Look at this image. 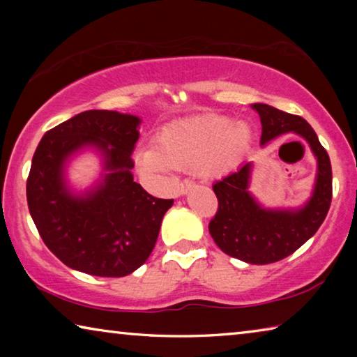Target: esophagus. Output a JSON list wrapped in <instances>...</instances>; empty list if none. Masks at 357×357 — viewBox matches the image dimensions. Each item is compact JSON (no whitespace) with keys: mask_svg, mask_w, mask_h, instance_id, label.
Wrapping results in <instances>:
<instances>
[{"mask_svg":"<svg viewBox=\"0 0 357 357\" xmlns=\"http://www.w3.org/2000/svg\"><path fill=\"white\" fill-rule=\"evenodd\" d=\"M193 187H195V183L190 179H184L183 183L179 185V195H185V193H189Z\"/></svg>","mask_w":357,"mask_h":357,"instance_id":"obj_1","label":"esophagus"}]
</instances>
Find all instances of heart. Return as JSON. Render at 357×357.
Returning <instances> with one entry per match:
<instances>
[{
  "mask_svg": "<svg viewBox=\"0 0 357 357\" xmlns=\"http://www.w3.org/2000/svg\"><path fill=\"white\" fill-rule=\"evenodd\" d=\"M250 143L252 129L245 121L206 113L165 124L157 134V146L138 148L135 160L151 178H167L176 168L220 178L241 164Z\"/></svg>",
  "mask_w": 357,
  "mask_h": 357,
  "instance_id": "1",
  "label": "heart"
}]
</instances>
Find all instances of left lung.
<instances>
[{
  "instance_id": "obj_1",
  "label": "left lung",
  "mask_w": 357,
  "mask_h": 357,
  "mask_svg": "<svg viewBox=\"0 0 357 357\" xmlns=\"http://www.w3.org/2000/svg\"><path fill=\"white\" fill-rule=\"evenodd\" d=\"M252 108L261 121V146L293 132L304 138L317 159L315 185L309 200L299 208H264L249 190L252 162H244L238 172L213 185L219 200L217 214L209 222L214 243L241 261L269 264L291 255L321 227L331 206L332 170L328 153L304 118L266 104H253Z\"/></svg>"
}]
</instances>
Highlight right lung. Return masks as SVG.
Instances as JSON below:
<instances>
[{
  "label": "right lung",
  "mask_w": 357,
  "mask_h": 357,
  "mask_svg": "<svg viewBox=\"0 0 357 357\" xmlns=\"http://www.w3.org/2000/svg\"><path fill=\"white\" fill-rule=\"evenodd\" d=\"M135 114L88 110L45 132L26 181L29 214L42 241L69 268L98 277H124L146 261L173 200L155 198L135 183L130 159L140 137ZM93 149L101 178L71 190L67 165Z\"/></svg>",
  "instance_id": "add662e5"
}]
</instances>
